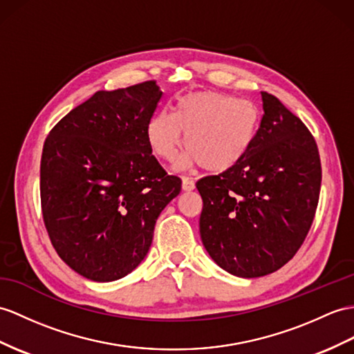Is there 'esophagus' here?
Masks as SVG:
<instances>
[{
	"instance_id": "34e87169",
	"label": "esophagus",
	"mask_w": 354,
	"mask_h": 354,
	"mask_svg": "<svg viewBox=\"0 0 354 354\" xmlns=\"http://www.w3.org/2000/svg\"><path fill=\"white\" fill-rule=\"evenodd\" d=\"M182 187H183V191H186V192L194 191V189H195L194 178L192 177H187V176H183V178H182Z\"/></svg>"
}]
</instances>
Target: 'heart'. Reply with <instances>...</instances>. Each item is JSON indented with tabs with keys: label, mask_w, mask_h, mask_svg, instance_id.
I'll list each match as a JSON object with an SVG mask.
<instances>
[{
	"label": "heart",
	"mask_w": 354,
	"mask_h": 354,
	"mask_svg": "<svg viewBox=\"0 0 354 354\" xmlns=\"http://www.w3.org/2000/svg\"><path fill=\"white\" fill-rule=\"evenodd\" d=\"M260 111L252 100L213 91L186 94L174 112L158 111L147 123L153 153L172 160L183 144L180 167L200 163L210 172H223L242 159L257 136Z\"/></svg>",
	"instance_id": "heart-1"
}]
</instances>
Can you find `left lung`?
Returning <instances> with one entry per match:
<instances>
[{
    "label": "left lung",
    "instance_id": "1",
    "mask_svg": "<svg viewBox=\"0 0 354 354\" xmlns=\"http://www.w3.org/2000/svg\"><path fill=\"white\" fill-rule=\"evenodd\" d=\"M260 127L245 156L196 182L200 234L223 270L260 278L287 264L315 216L322 163L314 136L279 99L263 91Z\"/></svg>",
    "mask_w": 354,
    "mask_h": 354
}]
</instances>
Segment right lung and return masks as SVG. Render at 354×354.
<instances>
[{
    "mask_svg": "<svg viewBox=\"0 0 354 354\" xmlns=\"http://www.w3.org/2000/svg\"><path fill=\"white\" fill-rule=\"evenodd\" d=\"M154 81L97 91L49 132L40 163L45 227L59 258L81 277L111 282L136 269L160 212L180 194L151 154Z\"/></svg>",
    "mask_w": 354,
    "mask_h": 354,
    "instance_id": "obj_1",
    "label": "right lung"
}]
</instances>
